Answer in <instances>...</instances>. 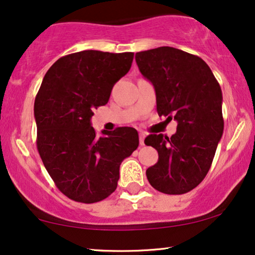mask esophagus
Listing matches in <instances>:
<instances>
[{"instance_id":"esophagus-1","label":"esophagus","mask_w":255,"mask_h":255,"mask_svg":"<svg viewBox=\"0 0 255 255\" xmlns=\"http://www.w3.org/2000/svg\"><path fill=\"white\" fill-rule=\"evenodd\" d=\"M145 133L144 132H140V133H139V141H140V145L142 146L144 145V139H145Z\"/></svg>"}]
</instances>
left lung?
<instances>
[{
	"label": "left lung",
	"instance_id": "obj_1",
	"mask_svg": "<svg viewBox=\"0 0 255 255\" xmlns=\"http://www.w3.org/2000/svg\"><path fill=\"white\" fill-rule=\"evenodd\" d=\"M135 61L154 87L159 116L177 122L170 138L161 133L145 138V144L159 154L146 176L160 193L186 194L203 181L222 138L221 86L204 60L179 48L138 52Z\"/></svg>",
	"mask_w": 255,
	"mask_h": 255
}]
</instances>
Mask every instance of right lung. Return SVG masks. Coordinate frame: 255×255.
Returning <instances> with one entry per match:
<instances>
[{
    "instance_id": "obj_1",
    "label": "right lung",
    "mask_w": 255,
    "mask_h": 255,
    "mask_svg": "<svg viewBox=\"0 0 255 255\" xmlns=\"http://www.w3.org/2000/svg\"><path fill=\"white\" fill-rule=\"evenodd\" d=\"M133 53L81 51L51 66L34 100L37 148L62 194L95 203L116 190L122 161L139 145L133 128L96 137L93 109L106 106L115 83L130 71Z\"/></svg>"
}]
</instances>
